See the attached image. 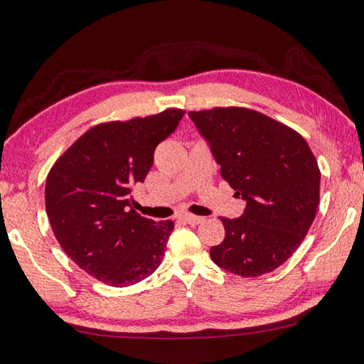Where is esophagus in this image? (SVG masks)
<instances>
[{
	"label": "esophagus",
	"instance_id": "34e87169",
	"mask_svg": "<svg viewBox=\"0 0 364 364\" xmlns=\"http://www.w3.org/2000/svg\"><path fill=\"white\" fill-rule=\"evenodd\" d=\"M180 220L191 224V226H197V224H200L203 221V218L196 216V215H191V213H184V215L180 216Z\"/></svg>",
	"mask_w": 364,
	"mask_h": 364
}]
</instances>
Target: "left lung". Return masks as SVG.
<instances>
[{
  "label": "left lung",
  "mask_w": 364,
  "mask_h": 364,
  "mask_svg": "<svg viewBox=\"0 0 364 364\" xmlns=\"http://www.w3.org/2000/svg\"><path fill=\"white\" fill-rule=\"evenodd\" d=\"M221 176L247 200L243 215L221 218L226 237L215 264L240 277L282 266L309 232L320 202V168L307 141L288 125L240 107L191 111Z\"/></svg>",
  "instance_id": "obj_1"
}]
</instances>
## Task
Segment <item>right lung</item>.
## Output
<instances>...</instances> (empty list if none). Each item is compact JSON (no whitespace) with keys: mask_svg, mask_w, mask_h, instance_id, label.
<instances>
[{"mask_svg":"<svg viewBox=\"0 0 364 364\" xmlns=\"http://www.w3.org/2000/svg\"><path fill=\"white\" fill-rule=\"evenodd\" d=\"M183 116V109L168 108L98 124L49 170L44 197L55 239L84 272L109 287L135 285L162 262L175 224L138 215L132 191Z\"/></svg>","mask_w":364,"mask_h":364,"instance_id":"1","label":"right lung"}]
</instances>
